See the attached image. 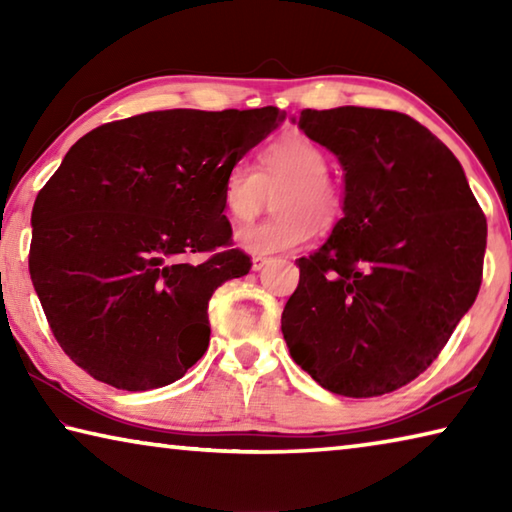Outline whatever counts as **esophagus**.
Returning a JSON list of instances; mask_svg holds the SVG:
<instances>
[{
    "label": "esophagus",
    "mask_w": 512,
    "mask_h": 512,
    "mask_svg": "<svg viewBox=\"0 0 512 512\" xmlns=\"http://www.w3.org/2000/svg\"><path fill=\"white\" fill-rule=\"evenodd\" d=\"M271 262V259H266V257H253V271H262V268Z\"/></svg>",
    "instance_id": "1"
}]
</instances>
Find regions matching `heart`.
I'll use <instances>...</instances> for the list:
<instances>
[{
  "mask_svg": "<svg viewBox=\"0 0 512 512\" xmlns=\"http://www.w3.org/2000/svg\"><path fill=\"white\" fill-rule=\"evenodd\" d=\"M277 214L237 232V246L250 255L289 253L307 244L320 228L332 225L343 210L341 187L327 178V155L305 135H287L259 155V169L235 164L223 183V207L235 221L262 212L268 192Z\"/></svg>",
  "mask_w": 512,
  "mask_h": 512,
  "instance_id": "heart-1",
  "label": "heart"
}]
</instances>
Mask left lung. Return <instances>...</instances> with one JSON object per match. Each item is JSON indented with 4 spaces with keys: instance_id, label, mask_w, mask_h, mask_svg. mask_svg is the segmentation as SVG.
Listing matches in <instances>:
<instances>
[{
    "instance_id": "8db88e82",
    "label": "left lung",
    "mask_w": 512,
    "mask_h": 512,
    "mask_svg": "<svg viewBox=\"0 0 512 512\" xmlns=\"http://www.w3.org/2000/svg\"><path fill=\"white\" fill-rule=\"evenodd\" d=\"M336 155L343 216L282 311L293 361L329 393L375 397L431 366L481 287L488 225L456 155L409 115L302 110Z\"/></svg>"
}]
</instances>
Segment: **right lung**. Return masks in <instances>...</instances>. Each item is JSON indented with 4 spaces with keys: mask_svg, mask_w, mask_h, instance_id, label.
<instances>
[{
    "mask_svg": "<svg viewBox=\"0 0 512 512\" xmlns=\"http://www.w3.org/2000/svg\"><path fill=\"white\" fill-rule=\"evenodd\" d=\"M255 110H160L83 135L33 205L29 271L76 366L124 391L185 375L210 345L207 302L250 271L230 246L228 171L284 121ZM217 253L201 265L192 252Z\"/></svg>",
    "mask_w": 512,
    "mask_h": 512,
    "instance_id": "1",
    "label": "right lung"
}]
</instances>
